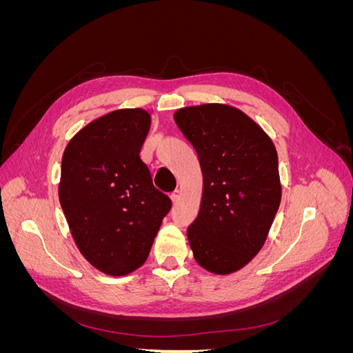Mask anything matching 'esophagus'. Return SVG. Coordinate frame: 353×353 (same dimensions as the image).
I'll list each match as a JSON object with an SVG mask.
<instances>
[{
    "mask_svg": "<svg viewBox=\"0 0 353 353\" xmlns=\"http://www.w3.org/2000/svg\"><path fill=\"white\" fill-rule=\"evenodd\" d=\"M179 199H181V191H179V190L174 191V193H172V194H170V200H172V203H174V205H176V203L179 201Z\"/></svg>",
    "mask_w": 353,
    "mask_h": 353,
    "instance_id": "1",
    "label": "esophagus"
}]
</instances>
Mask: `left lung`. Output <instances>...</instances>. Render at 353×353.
Returning a JSON list of instances; mask_svg holds the SVG:
<instances>
[{
    "label": "left lung",
    "instance_id": "1",
    "mask_svg": "<svg viewBox=\"0 0 353 353\" xmlns=\"http://www.w3.org/2000/svg\"><path fill=\"white\" fill-rule=\"evenodd\" d=\"M174 119L196 148L203 174L200 212L187 230L190 248L201 268L232 274L259 253L280 208L275 145L228 104L190 105Z\"/></svg>",
    "mask_w": 353,
    "mask_h": 353
}]
</instances>
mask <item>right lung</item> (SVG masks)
<instances>
[{
	"label": "right lung",
	"instance_id": "add662e5",
	"mask_svg": "<svg viewBox=\"0 0 353 353\" xmlns=\"http://www.w3.org/2000/svg\"><path fill=\"white\" fill-rule=\"evenodd\" d=\"M150 123L144 109L113 110L74 134L63 153L59 199L72 237L108 275L140 268L172 206L140 157Z\"/></svg>",
	"mask_w": 353,
	"mask_h": 353
}]
</instances>
